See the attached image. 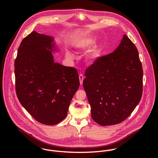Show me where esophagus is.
<instances>
[{"label":"esophagus","instance_id":"34e87169","mask_svg":"<svg viewBox=\"0 0 158 158\" xmlns=\"http://www.w3.org/2000/svg\"><path fill=\"white\" fill-rule=\"evenodd\" d=\"M79 80H80V85H83V80H84V77L82 74H80L79 75Z\"/></svg>","mask_w":158,"mask_h":158}]
</instances>
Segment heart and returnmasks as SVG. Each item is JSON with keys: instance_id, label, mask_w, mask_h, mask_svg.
Wrapping results in <instances>:
<instances>
[{"instance_id": "1", "label": "heart", "mask_w": 158, "mask_h": 158, "mask_svg": "<svg viewBox=\"0 0 158 158\" xmlns=\"http://www.w3.org/2000/svg\"><path fill=\"white\" fill-rule=\"evenodd\" d=\"M94 37L88 35L80 39L75 45V48L77 52H82L86 50L90 47L86 55V59L88 62L92 63L97 60L101 55L102 52V47L99 43H94ZM66 56L72 60L74 58L73 55L69 51L65 52Z\"/></svg>"}]
</instances>
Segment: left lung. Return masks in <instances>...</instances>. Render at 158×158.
Returning a JSON list of instances; mask_svg holds the SVG:
<instances>
[{"label":"left lung","instance_id":"8db88e82","mask_svg":"<svg viewBox=\"0 0 158 158\" xmlns=\"http://www.w3.org/2000/svg\"><path fill=\"white\" fill-rule=\"evenodd\" d=\"M83 87L93 120L102 126L125 120L142 94L143 70L135 45L124 35L117 48L85 72Z\"/></svg>","mask_w":158,"mask_h":158}]
</instances>
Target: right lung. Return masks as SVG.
Masks as SVG:
<instances>
[{"label": "right lung", "mask_w": 158, "mask_h": 158, "mask_svg": "<svg viewBox=\"0 0 158 158\" xmlns=\"http://www.w3.org/2000/svg\"><path fill=\"white\" fill-rule=\"evenodd\" d=\"M57 50L52 36L33 31L21 42L15 62L21 104L38 122L47 125L66 118L80 86L75 68L54 61L52 52Z\"/></svg>", "instance_id": "obj_1"}]
</instances>
